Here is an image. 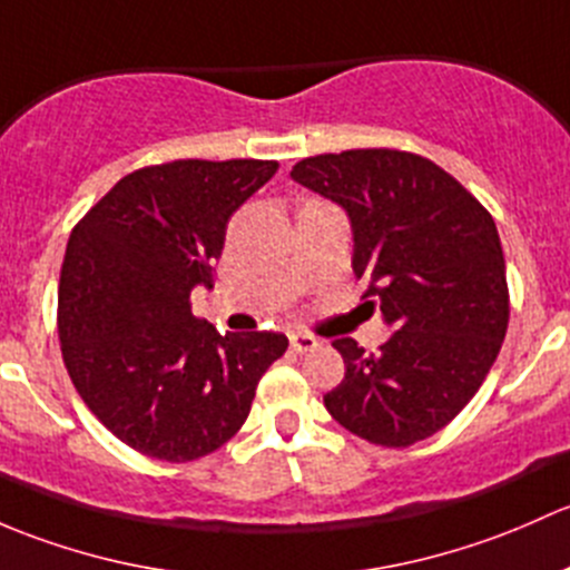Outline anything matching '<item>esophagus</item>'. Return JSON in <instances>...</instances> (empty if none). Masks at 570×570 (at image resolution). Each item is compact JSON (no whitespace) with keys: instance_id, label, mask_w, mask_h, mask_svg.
I'll return each mask as SVG.
<instances>
[{"instance_id":"esophagus-1","label":"esophagus","mask_w":570,"mask_h":570,"mask_svg":"<svg viewBox=\"0 0 570 570\" xmlns=\"http://www.w3.org/2000/svg\"><path fill=\"white\" fill-rule=\"evenodd\" d=\"M291 348L296 351V354H307V351L318 348V337H313V334L296 332V334H291Z\"/></svg>"}]
</instances>
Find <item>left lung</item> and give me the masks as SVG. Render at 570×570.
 <instances>
[{
	"label": "left lung",
	"mask_w": 570,
	"mask_h": 570,
	"mask_svg": "<svg viewBox=\"0 0 570 570\" xmlns=\"http://www.w3.org/2000/svg\"><path fill=\"white\" fill-rule=\"evenodd\" d=\"M291 178L348 214L362 298L395 326L379 354L334 340L345 379L324 395L328 414L381 448L433 436L472 401L508 332L494 219L453 175L406 150L309 156Z\"/></svg>",
	"instance_id": "1"
}]
</instances>
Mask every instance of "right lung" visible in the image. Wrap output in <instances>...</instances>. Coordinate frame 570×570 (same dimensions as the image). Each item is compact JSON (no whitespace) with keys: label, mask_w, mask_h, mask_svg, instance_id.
<instances>
[{"label":"right lung","mask_w":570,"mask_h":570,"mask_svg":"<svg viewBox=\"0 0 570 570\" xmlns=\"http://www.w3.org/2000/svg\"><path fill=\"white\" fill-rule=\"evenodd\" d=\"M277 161L156 164L126 175L70 230L57 293L62 360L92 414L137 453L186 463L249 416L277 332H227L191 315L214 283L227 222Z\"/></svg>","instance_id":"add662e5"}]
</instances>
